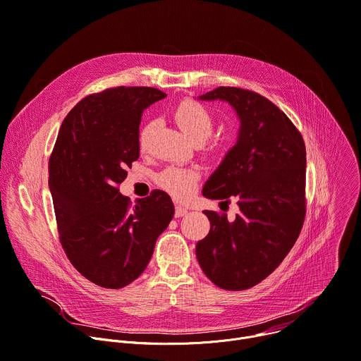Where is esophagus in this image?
<instances>
[{
    "mask_svg": "<svg viewBox=\"0 0 361 361\" xmlns=\"http://www.w3.org/2000/svg\"><path fill=\"white\" fill-rule=\"evenodd\" d=\"M188 213V209L182 207V206H176L175 207V216L176 218H180V216H185Z\"/></svg>",
    "mask_w": 361,
    "mask_h": 361,
    "instance_id": "obj_1",
    "label": "esophagus"
}]
</instances>
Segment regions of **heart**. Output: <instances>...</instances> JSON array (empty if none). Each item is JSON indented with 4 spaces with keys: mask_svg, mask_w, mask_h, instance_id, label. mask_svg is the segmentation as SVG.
Instances as JSON below:
<instances>
[{
    "mask_svg": "<svg viewBox=\"0 0 361 361\" xmlns=\"http://www.w3.org/2000/svg\"><path fill=\"white\" fill-rule=\"evenodd\" d=\"M175 119L179 126L195 140L202 142L207 139L214 128V116L212 111L199 101L185 99L175 108ZM155 130V122L149 121L137 132V148L140 152H147L149 148L151 136ZM210 148H219L218 140H210ZM199 172L196 169L182 166H168L157 176V183L161 189L178 200H188L197 188Z\"/></svg>",
    "mask_w": 361,
    "mask_h": 361,
    "instance_id": "heart-1",
    "label": "heart"
}]
</instances>
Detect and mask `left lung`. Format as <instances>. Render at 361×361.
<instances>
[{
	"label": "left lung",
	"instance_id": "left-lung-1",
	"mask_svg": "<svg viewBox=\"0 0 361 361\" xmlns=\"http://www.w3.org/2000/svg\"><path fill=\"white\" fill-rule=\"evenodd\" d=\"M228 101L238 112L236 145L203 186V196L231 202L239 213L204 210L210 231L196 245L203 273L221 289L246 290L290 252L306 216V147L299 129L257 92L219 87L200 97Z\"/></svg>",
	"mask_w": 361,
	"mask_h": 361
}]
</instances>
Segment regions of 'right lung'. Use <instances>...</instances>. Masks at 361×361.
Returning <instances> with one entry per match:
<instances>
[{
    "instance_id": "1",
    "label": "right lung",
    "mask_w": 361,
    "mask_h": 361,
    "mask_svg": "<svg viewBox=\"0 0 361 361\" xmlns=\"http://www.w3.org/2000/svg\"><path fill=\"white\" fill-rule=\"evenodd\" d=\"M151 87H115L81 99L65 116L48 162L62 249L90 281L121 289L147 269L175 207L152 190L132 204L119 193L139 158L142 112L165 98Z\"/></svg>"
}]
</instances>
